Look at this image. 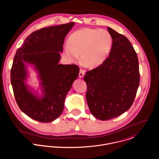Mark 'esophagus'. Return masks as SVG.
Listing matches in <instances>:
<instances>
[{
    "instance_id": "1",
    "label": "esophagus",
    "mask_w": 159,
    "mask_h": 159,
    "mask_svg": "<svg viewBox=\"0 0 159 159\" xmlns=\"http://www.w3.org/2000/svg\"><path fill=\"white\" fill-rule=\"evenodd\" d=\"M84 74H85V70L82 69H80V72H79V77L80 78H82L84 76Z\"/></svg>"
}]
</instances>
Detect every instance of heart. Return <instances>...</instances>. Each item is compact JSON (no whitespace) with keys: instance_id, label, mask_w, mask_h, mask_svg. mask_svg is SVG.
<instances>
[{"instance_id":"obj_1","label":"heart","mask_w":159,"mask_h":159,"mask_svg":"<svg viewBox=\"0 0 159 159\" xmlns=\"http://www.w3.org/2000/svg\"><path fill=\"white\" fill-rule=\"evenodd\" d=\"M112 39L104 30L84 28L73 32L67 40L64 49L66 57L74 61L80 55L82 63L90 68L102 63L107 58L112 47Z\"/></svg>"}]
</instances>
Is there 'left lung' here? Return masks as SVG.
<instances>
[{"mask_svg":"<svg viewBox=\"0 0 159 159\" xmlns=\"http://www.w3.org/2000/svg\"><path fill=\"white\" fill-rule=\"evenodd\" d=\"M107 30L112 39L109 57L84 77L89 109L101 120L118 117L130 108L140 79L138 56L131 42L112 28Z\"/></svg>","mask_w":159,"mask_h":159,"instance_id":"1","label":"left lung"}]
</instances>
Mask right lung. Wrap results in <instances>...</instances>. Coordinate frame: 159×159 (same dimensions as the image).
<instances>
[{"label":"right lung","instance_id":"right-lung-1","mask_svg":"<svg viewBox=\"0 0 159 159\" xmlns=\"http://www.w3.org/2000/svg\"><path fill=\"white\" fill-rule=\"evenodd\" d=\"M74 25L69 23L32 32L15 55L10 80L16 102L25 114L38 122H50L61 114L66 96L79 75L78 66L58 64L65 37ZM24 62L34 64L39 70L44 92L40 100L25 85Z\"/></svg>","mask_w":159,"mask_h":159}]
</instances>
